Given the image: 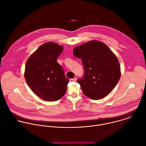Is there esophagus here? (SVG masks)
<instances>
[{
	"mask_svg": "<svg viewBox=\"0 0 146 146\" xmlns=\"http://www.w3.org/2000/svg\"><path fill=\"white\" fill-rule=\"evenodd\" d=\"M76 78H73V79H70V82H76Z\"/></svg>",
	"mask_w": 146,
	"mask_h": 146,
	"instance_id": "obj_1",
	"label": "esophagus"
}]
</instances>
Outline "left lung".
Segmentation results:
<instances>
[{
	"mask_svg": "<svg viewBox=\"0 0 146 146\" xmlns=\"http://www.w3.org/2000/svg\"><path fill=\"white\" fill-rule=\"evenodd\" d=\"M74 55L82 59L84 76L78 79L84 94L93 100L102 99L115 88L120 78L117 58L103 43L92 40L76 47Z\"/></svg>",
	"mask_w": 146,
	"mask_h": 146,
	"instance_id": "8db88e82",
	"label": "left lung"
}]
</instances>
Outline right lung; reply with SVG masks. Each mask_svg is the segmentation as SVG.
I'll return each instance as SVG.
<instances>
[{
	"instance_id": "1",
	"label": "right lung",
	"mask_w": 146,
	"mask_h": 146,
	"mask_svg": "<svg viewBox=\"0 0 146 146\" xmlns=\"http://www.w3.org/2000/svg\"><path fill=\"white\" fill-rule=\"evenodd\" d=\"M63 50V46L58 44L46 43L30 56L26 63V82L32 91L44 100H58L66 92L69 79L56 60Z\"/></svg>"
}]
</instances>
